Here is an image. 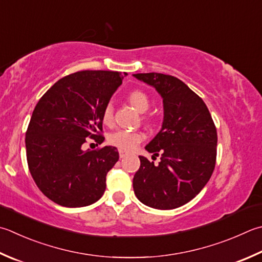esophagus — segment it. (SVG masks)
Returning <instances> with one entry per match:
<instances>
[{"label": "esophagus", "instance_id": "obj_1", "mask_svg": "<svg viewBox=\"0 0 262 262\" xmlns=\"http://www.w3.org/2000/svg\"><path fill=\"white\" fill-rule=\"evenodd\" d=\"M125 156H127V152L121 149V150H120V157H121V159H124Z\"/></svg>", "mask_w": 262, "mask_h": 262}]
</instances>
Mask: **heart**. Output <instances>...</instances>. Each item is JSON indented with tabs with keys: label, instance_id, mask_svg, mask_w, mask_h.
<instances>
[{
	"label": "heart",
	"instance_id": "obj_1",
	"mask_svg": "<svg viewBox=\"0 0 262 262\" xmlns=\"http://www.w3.org/2000/svg\"><path fill=\"white\" fill-rule=\"evenodd\" d=\"M127 100L139 113H145L150 106V99L144 91L135 90L131 91L127 96ZM102 122L107 125L113 123V107L112 105H107L103 108L102 112ZM144 139V135L138 131H127V130H118L112 133L108 138V141L113 146L120 148L122 150H131L139 142Z\"/></svg>",
	"mask_w": 262,
	"mask_h": 262
}]
</instances>
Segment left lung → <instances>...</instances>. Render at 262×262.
<instances>
[{
	"label": "left lung",
	"mask_w": 262,
	"mask_h": 262,
	"mask_svg": "<svg viewBox=\"0 0 262 262\" xmlns=\"http://www.w3.org/2000/svg\"><path fill=\"white\" fill-rule=\"evenodd\" d=\"M163 99L160 132L145 149L154 164L139 156L133 190L141 203L152 209L172 210L188 203L208 184L216 157V129L208 107L179 78L160 73L133 74Z\"/></svg>",
	"instance_id": "8db88e82"
}]
</instances>
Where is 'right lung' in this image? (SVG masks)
Returning a JSON list of instances; mask_svg holds the SVG:
<instances>
[{"label":"right lung","mask_w":262,"mask_h":262,"mask_svg":"<svg viewBox=\"0 0 262 262\" xmlns=\"http://www.w3.org/2000/svg\"><path fill=\"white\" fill-rule=\"evenodd\" d=\"M123 78L118 72H77L38 100L25 139L27 163L39 190L54 203L82 208L105 192L106 176L120 157L117 148L83 150L82 145L88 137L105 140L99 135L103 108Z\"/></svg>","instance_id":"1"}]
</instances>
